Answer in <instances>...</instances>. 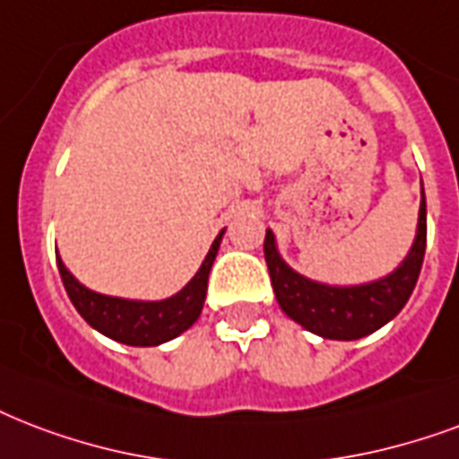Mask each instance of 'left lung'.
<instances>
[{
  "mask_svg": "<svg viewBox=\"0 0 459 459\" xmlns=\"http://www.w3.org/2000/svg\"><path fill=\"white\" fill-rule=\"evenodd\" d=\"M426 253V197L421 185V206L414 243L400 267L376 281L354 286L323 284L299 274L279 255L272 230L264 236V260L276 300L293 323L323 339L354 342L368 337L400 313L414 291Z\"/></svg>",
  "mask_w": 459,
  "mask_h": 459,
  "instance_id": "left-lung-1",
  "label": "left lung"
}]
</instances>
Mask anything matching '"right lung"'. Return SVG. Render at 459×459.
<instances>
[{
    "label": "right lung",
    "instance_id": "right-lung-1",
    "mask_svg": "<svg viewBox=\"0 0 459 459\" xmlns=\"http://www.w3.org/2000/svg\"><path fill=\"white\" fill-rule=\"evenodd\" d=\"M226 229L214 238L202 267L180 291L163 300H132L105 296V293L91 291L83 286L57 255V267L66 296L74 303L83 320L105 337L115 339L127 346H159L170 339L180 337L185 330H190L197 323L199 313L204 307L206 281L209 272L219 253V245Z\"/></svg>",
    "mask_w": 459,
    "mask_h": 459
}]
</instances>
